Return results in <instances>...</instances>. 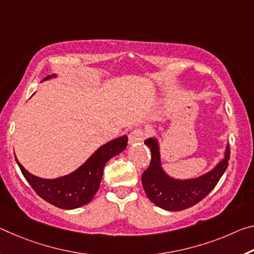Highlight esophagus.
I'll return each instance as SVG.
<instances>
[{
	"label": "esophagus",
	"instance_id": "obj_1",
	"mask_svg": "<svg viewBox=\"0 0 254 254\" xmlns=\"http://www.w3.org/2000/svg\"><path fill=\"white\" fill-rule=\"evenodd\" d=\"M144 136H146V133H144L143 131L135 128V130H133L130 134H128V143L133 144V143L142 141V140L144 139Z\"/></svg>",
	"mask_w": 254,
	"mask_h": 254
}]
</instances>
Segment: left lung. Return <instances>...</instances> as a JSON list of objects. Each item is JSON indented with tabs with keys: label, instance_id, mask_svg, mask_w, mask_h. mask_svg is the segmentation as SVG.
I'll return each mask as SVG.
<instances>
[{
	"label": "left lung",
	"instance_id": "left-lung-1",
	"mask_svg": "<svg viewBox=\"0 0 254 254\" xmlns=\"http://www.w3.org/2000/svg\"><path fill=\"white\" fill-rule=\"evenodd\" d=\"M144 144L150 148L151 163L141 176L142 187L149 200L167 211L184 210L206 198L228 166L229 144L227 143L223 159L212 170L194 179H174L163 168L159 140L152 136L144 140Z\"/></svg>",
	"mask_w": 254,
	"mask_h": 254
}]
</instances>
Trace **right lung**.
I'll list each match as a JSON object with an SVG mask.
<instances>
[{
  "label": "right lung",
  "mask_w": 254,
  "mask_h": 254,
  "mask_svg": "<svg viewBox=\"0 0 254 254\" xmlns=\"http://www.w3.org/2000/svg\"><path fill=\"white\" fill-rule=\"evenodd\" d=\"M52 78H56V74L46 76L43 81ZM127 146V135L113 139L100 146L75 171L56 179H43L31 174L14 157L27 182L40 198L55 207L70 210L90 202L99 189L105 164L112 157L122 152Z\"/></svg>",
  "instance_id": "1"
}]
</instances>
